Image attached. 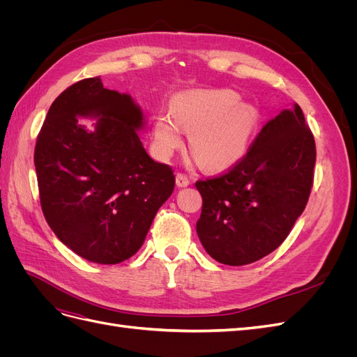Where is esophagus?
Listing matches in <instances>:
<instances>
[{
	"mask_svg": "<svg viewBox=\"0 0 357 357\" xmlns=\"http://www.w3.org/2000/svg\"><path fill=\"white\" fill-rule=\"evenodd\" d=\"M176 183H177L178 188H185V186H188L189 183H190V178L186 174H183V172H177Z\"/></svg>",
	"mask_w": 357,
	"mask_h": 357,
	"instance_id": "34e87169",
	"label": "esophagus"
}]
</instances>
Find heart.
<instances>
[{"label": "heart", "mask_w": 357, "mask_h": 357, "mask_svg": "<svg viewBox=\"0 0 357 357\" xmlns=\"http://www.w3.org/2000/svg\"><path fill=\"white\" fill-rule=\"evenodd\" d=\"M257 117L255 107L240 102L234 91L189 92L172 105V117L160 114L156 119V150L159 156L168 158L181 146L185 129L192 132L190 149L205 168H226L244 155Z\"/></svg>", "instance_id": "obj_1"}]
</instances>
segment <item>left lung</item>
Listing matches in <instances>:
<instances>
[{"instance_id":"1","label":"left lung","mask_w":357,"mask_h":357,"mask_svg":"<svg viewBox=\"0 0 357 357\" xmlns=\"http://www.w3.org/2000/svg\"><path fill=\"white\" fill-rule=\"evenodd\" d=\"M314 165V137L299 105L268 121L228 171L195 183L197 232L207 253L240 266L274 252L305 208Z\"/></svg>"}]
</instances>
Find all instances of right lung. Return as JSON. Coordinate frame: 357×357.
Instances as JSON below:
<instances>
[{"label": "right lung", "mask_w": 357, "mask_h": 357, "mask_svg": "<svg viewBox=\"0 0 357 357\" xmlns=\"http://www.w3.org/2000/svg\"><path fill=\"white\" fill-rule=\"evenodd\" d=\"M79 115H101L95 132ZM131 96L100 77L71 84L53 101L37 137L34 164L43 214L58 238L86 261L121 264L143 245L174 190L167 164L147 155Z\"/></svg>", "instance_id": "obj_1"}]
</instances>
